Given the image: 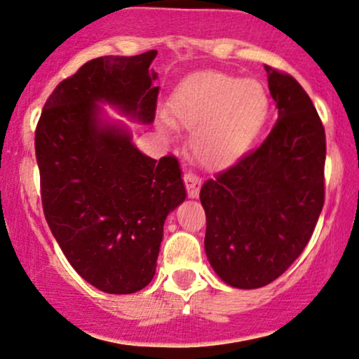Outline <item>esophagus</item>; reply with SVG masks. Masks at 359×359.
Listing matches in <instances>:
<instances>
[{"mask_svg":"<svg viewBox=\"0 0 359 359\" xmlns=\"http://www.w3.org/2000/svg\"><path fill=\"white\" fill-rule=\"evenodd\" d=\"M184 184L185 189H187L189 197H197L198 196V189H201V179L192 172H185L184 174Z\"/></svg>","mask_w":359,"mask_h":359,"instance_id":"34e87169","label":"esophagus"}]
</instances>
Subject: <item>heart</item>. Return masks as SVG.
Returning a JSON list of instances; mask_svg holds the SVG:
<instances>
[{
  "label": "heart",
  "instance_id": "heart-1",
  "mask_svg": "<svg viewBox=\"0 0 359 359\" xmlns=\"http://www.w3.org/2000/svg\"><path fill=\"white\" fill-rule=\"evenodd\" d=\"M168 110L175 125L194 128L191 147L197 161L217 168L248 152L266 122L269 100L256 80L201 72L177 86Z\"/></svg>",
  "mask_w": 359,
  "mask_h": 359
}]
</instances>
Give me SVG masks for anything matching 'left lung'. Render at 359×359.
<instances>
[{"label": "left lung", "mask_w": 359, "mask_h": 359, "mask_svg": "<svg viewBox=\"0 0 359 359\" xmlns=\"http://www.w3.org/2000/svg\"><path fill=\"white\" fill-rule=\"evenodd\" d=\"M278 107L257 149L205 180V254L224 283L256 289L299 257L325 205L326 133L309 95L289 73L267 67Z\"/></svg>", "instance_id": "1"}]
</instances>
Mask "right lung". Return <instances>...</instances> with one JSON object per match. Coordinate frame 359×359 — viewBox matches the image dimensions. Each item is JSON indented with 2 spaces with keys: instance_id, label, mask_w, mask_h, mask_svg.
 <instances>
[{
  "instance_id": "add662e5",
  "label": "right lung",
  "mask_w": 359,
  "mask_h": 359,
  "mask_svg": "<svg viewBox=\"0 0 359 359\" xmlns=\"http://www.w3.org/2000/svg\"><path fill=\"white\" fill-rule=\"evenodd\" d=\"M157 51L100 56L60 81L34 132L41 204L56 243L86 283L132 294L150 283L163 222L185 201L174 155L147 157L123 128L100 122L97 103L152 123Z\"/></svg>"
}]
</instances>
